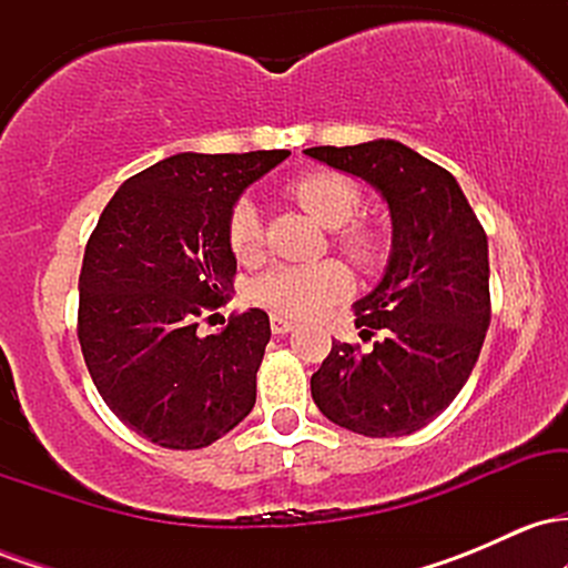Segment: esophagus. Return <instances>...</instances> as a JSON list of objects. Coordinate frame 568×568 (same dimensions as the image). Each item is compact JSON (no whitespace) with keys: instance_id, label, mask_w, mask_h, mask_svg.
I'll list each match as a JSON object with an SVG mask.
<instances>
[{"instance_id":"34e87169","label":"esophagus","mask_w":568,"mask_h":568,"mask_svg":"<svg viewBox=\"0 0 568 568\" xmlns=\"http://www.w3.org/2000/svg\"><path fill=\"white\" fill-rule=\"evenodd\" d=\"M270 323H272V334H291V331L296 328V323L288 321L285 315H272Z\"/></svg>"}]
</instances>
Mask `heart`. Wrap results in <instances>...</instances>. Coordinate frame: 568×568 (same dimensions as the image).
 Returning <instances> with one entry per match:
<instances>
[{
  "instance_id": "b5f03b06",
  "label": "heart",
  "mask_w": 568,
  "mask_h": 568,
  "mask_svg": "<svg viewBox=\"0 0 568 568\" xmlns=\"http://www.w3.org/2000/svg\"><path fill=\"white\" fill-rule=\"evenodd\" d=\"M291 197L328 230L347 256L371 264L379 256V237L361 224H349L361 207V189L338 173H306L291 181ZM226 240L237 258H253L262 247V213L253 200L234 202L226 221ZM349 291V272L338 262L277 264L256 277L253 302L285 317H317Z\"/></svg>"
}]
</instances>
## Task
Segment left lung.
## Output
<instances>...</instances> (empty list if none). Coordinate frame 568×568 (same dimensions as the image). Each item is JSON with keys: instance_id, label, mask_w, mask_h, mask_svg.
Here are the masks:
<instances>
[{"instance_id": "left-lung-1", "label": "left lung", "mask_w": 568, "mask_h": 568, "mask_svg": "<svg viewBox=\"0 0 568 568\" xmlns=\"http://www.w3.org/2000/svg\"><path fill=\"white\" fill-rule=\"evenodd\" d=\"M312 160L357 175L387 202L393 247L376 288L355 302L371 349L334 342L312 374L325 419L397 438L422 429L470 379L491 321L488 240L446 168L406 143L304 149Z\"/></svg>"}]
</instances>
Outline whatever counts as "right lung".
<instances>
[{"instance_id":"obj_1","label":"right lung","mask_w":568,"mask_h":568,"mask_svg":"<svg viewBox=\"0 0 568 568\" xmlns=\"http://www.w3.org/2000/svg\"><path fill=\"white\" fill-rule=\"evenodd\" d=\"M288 154H173L116 189L90 234L77 325L84 363L116 419L162 448L211 446L256 403L270 315H232L211 336L197 321L234 291V202Z\"/></svg>"}]
</instances>
